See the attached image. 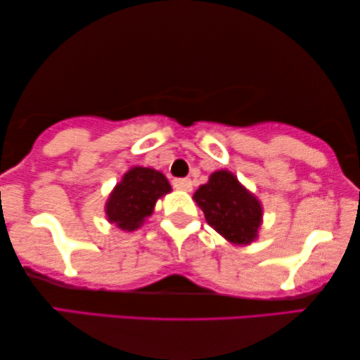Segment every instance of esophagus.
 Here are the masks:
<instances>
[{"label":"esophagus","instance_id":"34e87169","mask_svg":"<svg viewBox=\"0 0 360 360\" xmlns=\"http://www.w3.org/2000/svg\"><path fill=\"white\" fill-rule=\"evenodd\" d=\"M172 186H174V189H177V191H186V193H189V191L193 189V181L191 179H174L172 181Z\"/></svg>","mask_w":360,"mask_h":360}]
</instances>
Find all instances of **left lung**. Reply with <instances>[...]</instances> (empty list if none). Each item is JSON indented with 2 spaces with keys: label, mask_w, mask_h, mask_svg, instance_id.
Wrapping results in <instances>:
<instances>
[{
  "label": "left lung",
  "mask_w": 360,
  "mask_h": 360,
  "mask_svg": "<svg viewBox=\"0 0 360 360\" xmlns=\"http://www.w3.org/2000/svg\"><path fill=\"white\" fill-rule=\"evenodd\" d=\"M193 199L202 209L207 224L236 245H249L257 239L262 224V204L227 169L209 176Z\"/></svg>",
  "instance_id": "8db88e82"
}]
</instances>
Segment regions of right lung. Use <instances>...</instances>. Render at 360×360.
<instances>
[{
  "instance_id": "obj_1",
  "label": "right lung",
  "mask_w": 360,
  "mask_h": 360,
  "mask_svg": "<svg viewBox=\"0 0 360 360\" xmlns=\"http://www.w3.org/2000/svg\"><path fill=\"white\" fill-rule=\"evenodd\" d=\"M172 191L162 172L153 167L134 166L109 194L104 212L106 219L124 233H133L154 212L158 199Z\"/></svg>"
}]
</instances>
